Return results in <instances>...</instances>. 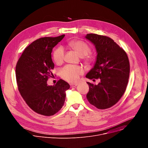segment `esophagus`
Here are the masks:
<instances>
[{"label":"esophagus","mask_w":148,"mask_h":148,"mask_svg":"<svg viewBox=\"0 0 148 148\" xmlns=\"http://www.w3.org/2000/svg\"><path fill=\"white\" fill-rule=\"evenodd\" d=\"M78 85V84L75 83V84H70V87H75Z\"/></svg>","instance_id":"34e87169"}]
</instances>
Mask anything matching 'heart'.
<instances>
[{
	"instance_id": "obj_1",
	"label": "heart",
	"mask_w": 148,
	"mask_h": 148,
	"mask_svg": "<svg viewBox=\"0 0 148 148\" xmlns=\"http://www.w3.org/2000/svg\"><path fill=\"white\" fill-rule=\"evenodd\" d=\"M69 46L74 50L80 57H85L86 62L88 63L91 60V57L87 54L91 51L90 46L82 40H74L69 43ZM64 57V50L62 47H57L53 52V58L57 64H60L62 62ZM83 74V70L79 66L69 65L63 68L61 71V77L69 82H76L79 75Z\"/></svg>"
}]
</instances>
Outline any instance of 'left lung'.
Segmentation results:
<instances>
[{"mask_svg": "<svg viewBox=\"0 0 148 148\" xmlns=\"http://www.w3.org/2000/svg\"><path fill=\"white\" fill-rule=\"evenodd\" d=\"M86 38L94 44L97 53L94 66L86 77L101 80L98 85L87 82V98L98 109H107L118 102L126 90L130 72L129 59L123 49L107 36L91 33Z\"/></svg>", "mask_w": 148, "mask_h": 148, "instance_id": "obj_1", "label": "left lung"}]
</instances>
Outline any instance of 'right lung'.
I'll list each match as a JSON object with an SVG mask.
<instances>
[{
    "mask_svg": "<svg viewBox=\"0 0 148 148\" xmlns=\"http://www.w3.org/2000/svg\"><path fill=\"white\" fill-rule=\"evenodd\" d=\"M38 38L27 47L19 58L16 67L18 90L28 106L36 113L51 116L59 111L66 100V91L70 85L59 79L54 86L47 81L53 75L54 64L52 50L64 37Z\"/></svg>",
    "mask_w": 148,
    "mask_h": 148,
    "instance_id": "obj_1",
    "label": "right lung"
}]
</instances>
